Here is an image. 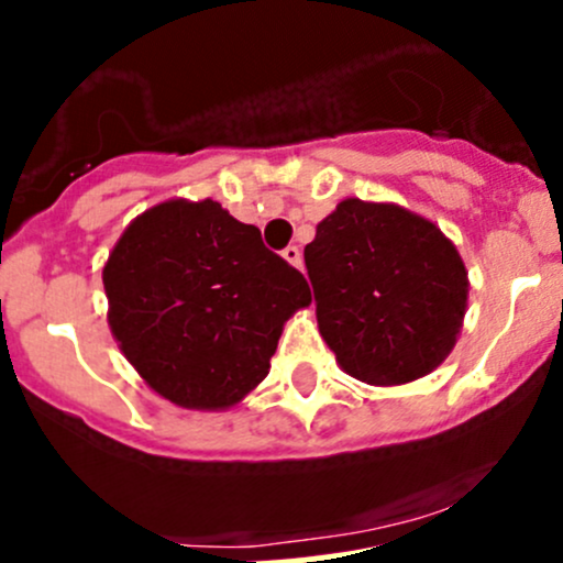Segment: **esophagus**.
I'll return each mask as SVG.
<instances>
[{
	"label": "esophagus",
	"mask_w": 563,
	"mask_h": 563,
	"mask_svg": "<svg viewBox=\"0 0 563 563\" xmlns=\"http://www.w3.org/2000/svg\"><path fill=\"white\" fill-rule=\"evenodd\" d=\"M283 258H286L291 266H297V269H302V250H299L297 244H291V247L283 250Z\"/></svg>",
	"instance_id": "34e87169"
}]
</instances>
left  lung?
Segmentation results:
<instances>
[{
  "instance_id": "1",
  "label": "left lung",
  "mask_w": 563,
  "mask_h": 563,
  "mask_svg": "<svg viewBox=\"0 0 563 563\" xmlns=\"http://www.w3.org/2000/svg\"><path fill=\"white\" fill-rule=\"evenodd\" d=\"M316 319L349 376L404 385L454 349L467 269L434 222L396 203L346 198L305 247Z\"/></svg>"
}]
</instances>
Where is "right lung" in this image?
Wrapping results in <instances>:
<instances>
[{"label":"right lung","instance_id":"right-lung-1","mask_svg":"<svg viewBox=\"0 0 563 563\" xmlns=\"http://www.w3.org/2000/svg\"><path fill=\"white\" fill-rule=\"evenodd\" d=\"M109 330L136 374L187 409H228L266 374L283 324L310 305L302 272L217 200L143 211L103 264Z\"/></svg>","mask_w":563,"mask_h":563}]
</instances>
